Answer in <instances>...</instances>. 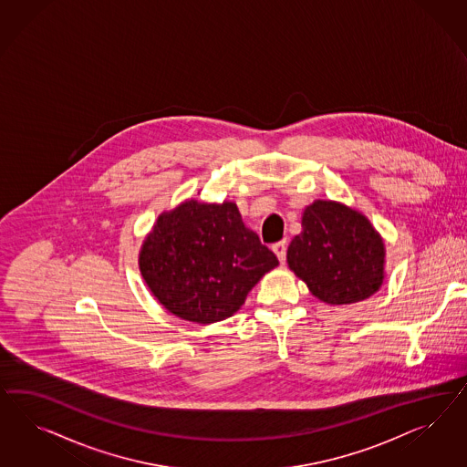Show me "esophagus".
<instances>
[{
  "mask_svg": "<svg viewBox=\"0 0 467 467\" xmlns=\"http://www.w3.org/2000/svg\"><path fill=\"white\" fill-rule=\"evenodd\" d=\"M285 246H287V241L285 240L279 241V243H275V244L272 246L274 254H277V258H279V262H281V264L285 262Z\"/></svg>",
  "mask_w": 467,
  "mask_h": 467,
  "instance_id": "1",
  "label": "esophagus"
}]
</instances>
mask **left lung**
<instances>
[{
  "label": "left lung",
  "mask_w": 467,
  "mask_h": 467,
  "mask_svg": "<svg viewBox=\"0 0 467 467\" xmlns=\"http://www.w3.org/2000/svg\"><path fill=\"white\" fill-rule=\"evenodd\" d=\"M303 231L287 248V265L327 305L373 296L385 279V243L365 213L336 200L305 207Z\"/></svg>",
  "instance_id": "1"
}]
</instances>
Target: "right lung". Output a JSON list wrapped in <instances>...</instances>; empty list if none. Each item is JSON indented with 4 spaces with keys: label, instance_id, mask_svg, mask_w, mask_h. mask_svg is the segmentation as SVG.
<instances>
[{
    "label": "right lung",
    "instance_id": "right-lung-1",
    "mask_svg": "<svg viewBox=\"0 0 467 467\" xmlns=\"http://www.w3.org/2000/svg\"><path fill=\"white\" fill-rule=\"evenodd\" d=\"M279 265L231 200L188 198L157 217L139 252L141 277L166 310L202 326L240 310L254 284Z\"/></svg>",
    "mask_w": 467,
    "mask_h": 467
}]
</instances>
